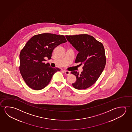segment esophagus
<instances>
[{
  "label": "esophagus",
  "mask_w": 132,
  "mask_h": 132,
  "mask_svg": "<svg viewBox=\"0 0 132 132\" xmlns=\"http://www.w3.org/2000/svg\"><path fill=\"white\" fill-rule=\"evenodd\" d=\"M63 71H64V73H65V74L66 75H69L70 74V71H65V70H64Z\"/></svg>",
  "instance_id": "34e87169"
}]
</instances>
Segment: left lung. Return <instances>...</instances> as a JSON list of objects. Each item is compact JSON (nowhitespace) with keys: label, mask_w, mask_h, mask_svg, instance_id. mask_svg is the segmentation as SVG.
<instances>
[{"label":"left lung","mask_w":132,"mask_h":132,"mask_svg":"<svg viewBox=\"0 0 132 132\" xmlns=\"http://www.w3.org/2000/svg\"><path fill=\"white\" fill-rule=\"evenodd\" d=\"M65 37L79 52L75 62L84 65L83 71L80 74L71 71L77 78L75 82L72 85L77 89H85L96 82L105 68V48L101 43L88 34L66 35Z\"/></svg>","instance_id":"8db88e82"}]
</instances>
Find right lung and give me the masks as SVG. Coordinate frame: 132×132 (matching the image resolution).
Segmentation results:
<instances>
[{"instance_id": "right-lung-1", "label": "right lung", "mask_w": 132, "mask_h": 132, "mask_svg": "<svg viewBox=\"0 0 132 132\" xmlns=\"http://www.w3.org/2000/svg\"><path fill=\"white\" fill-rule=\"evenodd\" d=\"M67 42L64 35L48 33L35 35L27 41L20 54L19 67L27 86L39 90L48 85L53 75L61 69L46 64L44 58L51 59L54 49Z\"/></svg>"}]
</instances>
